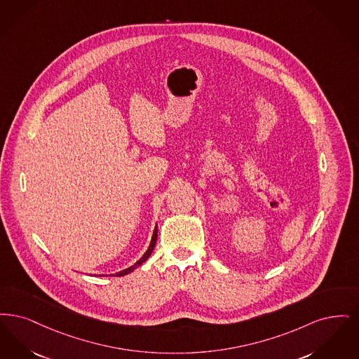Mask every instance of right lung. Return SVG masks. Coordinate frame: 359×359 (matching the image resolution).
<instances>
[{"mask_svg":"<svg viewBox=\"0 0 359 359\" xmlns=\"http://www.w3.org/2000/svg\"><path fill=\"white\" fill-rule=\"evenodd\" d=\"M156 236H158V228H154V232H153V237H151V241H150V245H149V248L147 250L144 252V255L140 257V260L135 263L134 265H131V266H128V268H126L123 271H121V272H116L114 276H125L127 273H130V272H133L135 268H138L140 265L143 264L147 259H149V256L151 255V252L154 250V247H156ZM104 276V275H103Z\"/></svg>","mask_w":359,"mask_h":359,"instance_id":"add662e5","label":"right lung"}]
</instances>
